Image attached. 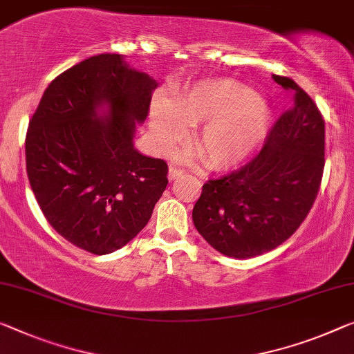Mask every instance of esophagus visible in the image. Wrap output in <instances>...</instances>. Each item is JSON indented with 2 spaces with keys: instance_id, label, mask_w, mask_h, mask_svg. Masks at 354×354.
<instances>
[{
  "instance_id": "obj_1",
  "label": "esophagus",
  "mask_w": 354,
  "mask_h": 354,
  "mask_svg": "<svg viewBox=\"0 0 354 354\" xmlns=\"http://www.w3.org/2000/svg\"><path fill=\"white\" fill-rule=\"evenodd\" d=\"M182 176H183V171L180 169V167H176V166L169 167V172H167V178H169L171 182L176 180V178H178V177H182Z\"/></svg>"
}]
</instances>
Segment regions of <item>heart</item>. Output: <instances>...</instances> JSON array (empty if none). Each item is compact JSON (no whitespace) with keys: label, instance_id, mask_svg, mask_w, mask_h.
Segmentation results:
<instances>
[{"label":"heart","instance_id":"1","mask_svg":"<svg viewBox=\"0 0 354 354\" xmlns=\"http://www.w3.org/2000/svg\"><path fill=\"white\" fill-rule=\"evenodd\" d=\"M201 124L194 144L209 167L227 169L245 161L266 139L270 111L252 88L231 79H210L189 86L172 101L158 97L149 113L151 139L161 150Z\"/></svg>","mask_w":354,"mask_h":354}]
</instances>
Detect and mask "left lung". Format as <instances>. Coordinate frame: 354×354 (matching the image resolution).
<instances>
[{
	"label": "left lung",
	"mask_w": 354,
	"mask_h": 354,
	"mask_svg": "<svg viewBox=\"0 0 354 354\" xmlns=\"http://www.w3.org/2000/svg\"><path fill=\"white\" fill-rule=\"evenodd\" d=\"M272 79L292 91V107L272 127L252 161L204 183L193 209L196 230L230 258L259 257L281 245L306 220L322 183V113L295 80Z\"/></svg>",
	"instance_id": "8db88e82"
}]
</instances>
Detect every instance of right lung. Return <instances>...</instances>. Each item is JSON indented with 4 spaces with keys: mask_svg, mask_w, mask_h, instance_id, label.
I'll list each match as a JSON object with an SVG mask.
<instances>
[{
    "mask_svg": "<svg viewBox=\"0 0 354 354\" xmlns=\"http://www.w3.org/2000/svg\"><path fill=\"white\" fill-rule=\"evenodd\" d=\"M158 82L101 53L53 79L25 140L26 174L59 236L93 254L127 245L167 187V165L134 149Z\"/></svg>",
    "mask_w": 354,
    "mask_h": 354,
    "instance_id": "right-lung-1",
    "label": "right lung"
}]
</instances>
